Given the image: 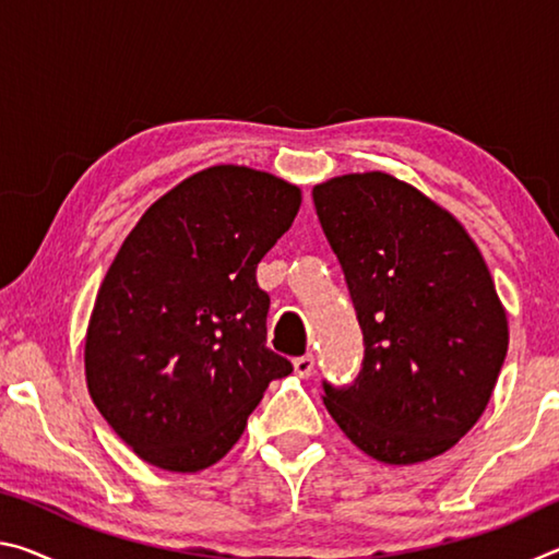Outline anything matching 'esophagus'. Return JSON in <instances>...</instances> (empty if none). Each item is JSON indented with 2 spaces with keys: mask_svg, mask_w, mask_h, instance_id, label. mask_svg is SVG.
<instances>
[{
  "mask_svg": "<svg viewBox=\"0 0 559 559\" xmlns=\"http://www.w3.org/2000/svg\"><path fill=\"white\" fill-rule=\"evenodd\" d=\"M293 370H296L298 377H310L316 370V359L313 355H302L293 359Z\"/></svg>",
  "mask_w": 559,
  "mask_h": 559,
  "instance_id": "34e87169",
  "label": "esophagus"
}]
</instances>
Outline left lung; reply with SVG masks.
<instances>
[{
  "mask_svg": "<svg viewBox=\"0 0 559 559\" xmlns=\"http://www.w3.org/2000/svg\"><path fill=\"white\" fill-rule=\"evenodd\" d=\"M343 266L365 359L328 412L367 456L394 466L456 447L486 412L508 353L496 283L456 216L386 173L313 187Z\"/></svg>",
  "mask_w": 559,
  "mask_h": 559,
  "instance_id": "1",
  "label": "left lung"
}]
</instances>
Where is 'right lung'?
I'll return each mask as SVG.
<instances>
[{
    "instance_id": "1",
    "label": "right lung",
    "mask_w": 559,
    "mask_h": 559,
    "mask_svg": "<svg viewBox=\"0 0 559 559\" xmlns=\"http://www.w3.org/2000/svg\"><path fill=\"white\" fill-rule=\"evenodd\" d=\"M300 189L239 165L187 177L122 241L86 330V382L110 429L153 466L224 459L269 382L293 365L266 347L257 266L290 229Z\"/></svg>"
}]
</instances>
